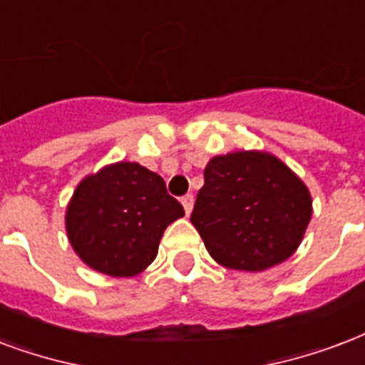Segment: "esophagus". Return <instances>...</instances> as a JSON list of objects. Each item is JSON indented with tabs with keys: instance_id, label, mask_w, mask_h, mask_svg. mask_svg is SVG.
<instances>
[{
	"instance_id": "1",
	"label": "esophagus",
	"mask_w": 365,
	"mask_h": 365,
	"mask_svg": "<svg viewBox=\"0 0 365 365\" xmlns=\"http://www.w3.org/2000/svg\"><path fill=\"white\" fill-rule=\"evenodd\" d=\"M182 205L185 214H191V210H193V195H183Z\"/></svg>"
}]
</instances>
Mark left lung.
<instances>
[{"mask_svg": "<svg viewBox=\"0 0 365 365\" xmlns=\"http://www.w3.org/2000/svg\"><path fill=\"white\" fill-rule=\"evenodd\" d=\"M310 216L308 189L282 160L239 151L207 164L191 224L216 262L260 272L293 255Z\"/></svg>", "mask_w": 365, "mask_h": 365, "instance_id": "1", "label": "left lung"}]
</instances>
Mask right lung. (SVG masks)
I'll use <instances>...</instances> for the list:
<instances>
[{"label":"right lung","mask_w":365,"mask_h":365,"mask_svg":"<svg viewBox=\"0 0 365 365\" xmlns=\"http://www.w3.org/2000/svg\"><path fill=\"white\" fill-rule=\"evenodd\" d=\"M183 216L164 180L138 163L110 164L76 187L66 232L78 257L97 272L130 277L155 260L166 227Z\"/></svg>","instance_id":"add662e5"}]
</instances>
